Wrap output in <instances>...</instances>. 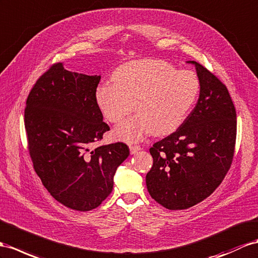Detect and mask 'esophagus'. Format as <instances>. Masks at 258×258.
<instances>
[{"mask_svg":"<svg viewBox=\"0 0 258 258\" xmlns=\"http://www.w3.org/2000/svg\"><path fill=\"white\" fill-rule=\"evenodd\" d=\"M142 149L141 146H138V145H130V150H131V154H136L138 153Z\"/></svg>","mask_w":258,"mask_h":258,"instance_id":"34e87169","label":"esophagus"}]
</instances>
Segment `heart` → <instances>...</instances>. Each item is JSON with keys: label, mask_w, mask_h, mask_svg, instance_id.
Listing matches in <instances>:
<instances>
[{"label": "heart", "mask_w": 258, "mask_h": 258, "mask_svg": "<svg viewBox=\"0 0 258 258\" xmlns=\"http://www.w3.org/2000/svg\"><path fill=\"white\" fill-rule=\"evenodd\" d=\"M111 84L99 86L96 100L103 116L120 123L132 112L137 115L116 126L125 142H138L147 134L168 135L185 120L200 94V78L193 71H177L160 60H137L116 69Z\"/></svg>", "instance_id": "1"}]
</instances>
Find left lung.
Instances as JSON below:
<instances>
[{"mask_svg":"<svg viewBox=\"0 0 258 258\" xmlns=\"http://www.w3.org/2000/svg\"><path fill=\"white\" fill-rule=\"evenodd\" d=\"M200 98L174 133L149 149L150 196L170 210L187 209L214 193L228 173L236 140V112L219 78L195 61Z\"/></svg>","mask_w":258,"mask_h":258,"instance_id":"1","label":"left lung"}]
</instances>
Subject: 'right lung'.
<instances>
[{"mask_svg":"<svg viewBox=\"0 0 258 258\" xmlns=\"http://www.w3.org/2000/svg\"><path fill=\"white\" fill-rule=\"evenodd\" d=\"M101 76L66 71L54 63L38 78L25 108V128L34 169L52 197L78 211L95 209L113 188L126 144H92L110 131L96 100Z\"/></svg>","mask_w":258,"mask_h":258,"instance_id":"right-lung-1","label":"right lung"}]
</instances>
